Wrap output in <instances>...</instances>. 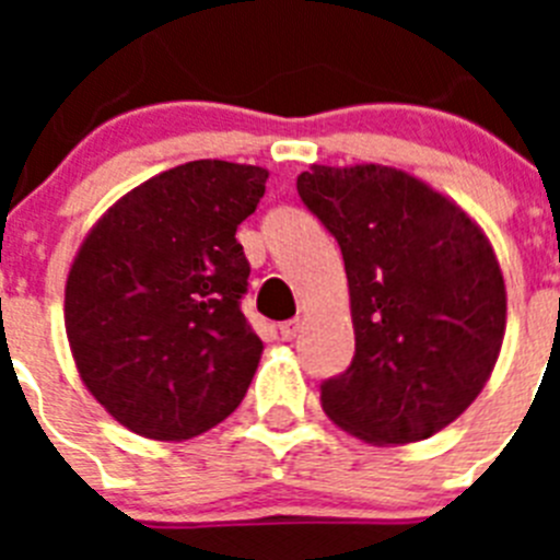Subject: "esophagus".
Instances as JSON below:
<instances>
[{
    "mask_svg": "<svg viewBox=\"0 0 560 560\" xmlns=\"http://www.w3.org/2000/svg\"><path fill=\"white\" fill-rule=\"evenodd\" d=\"M300 330H303V319H300V316L280 325V336H283L285 341H294L296 336H300Z\"/></svg>",
    "mask_w": 560,
    "mask_h": 560,
    "instance_id": "esophagus-1",
    "label": "esophagus"
}]
</instances>
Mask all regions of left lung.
I'll return each mask as SVG.
<instances>
[{"label":"left lung","mask_w":560,"mask_h":560,"mask_svg":"<svg viewBox=\"0 0 560 560\" xmlns=\"http://www.w3.org/2000/svg\"><path fill=\"white\" fill-rule=\"evenodd\" d=\"M296 192L339 241L355 353L323 409L370 446L418 443L459 418L497 368L508 291L482 226L389 165H311Z\"/></svg>","instance_id":"1"}]
</instances>
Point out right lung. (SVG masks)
I'll return each mask as SVG.
<instances>
[{"label": "right lung", "instance_id": "add662e5", "mask_svg": "<svg viewBox=\"0 0 560 560\" xmlns=\"http://www.w3.org/2000/svg\"><path fill=\"white\" fill-rule=\"evenodd\" d=\"M269 171L196 160L114 201L78 246L63 325L83 387L128 432L190 440L244 400L264 341L241 314L237 224Z\"/></svg>", "mask_w": 560, "mask_h": 560}]
</instances>
